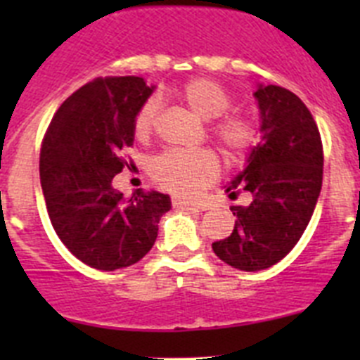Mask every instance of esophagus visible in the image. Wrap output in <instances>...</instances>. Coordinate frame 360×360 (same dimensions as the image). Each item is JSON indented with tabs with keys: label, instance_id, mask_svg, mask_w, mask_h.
<instances>
[{
	"label": "esophagus",
	"instance_id": "esophagus-1",
	"mask_svg": "<svg viewBox=\"0 0 360 360\" xmlns=\"http://www.w3.org/2000/svg\"><path fill=\"white\" fill-rule=\"evenodd\" d=\"M174 209H189V207H200L196 202H191V200H184V198H173L171 200Z\"/></svg>",
	"mask_w": 360,
	"mask_h": 360
}]
</instances>
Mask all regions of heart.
<instances>
[{"label": "heart", "mask_w": 360, "mask_h": 360, "mask_svg": "<svg viewBox=\"0 0 360 360\" xmlns=\"http://www.w3.org/2000/svg\"><path fill=\"white\" fill-rule=\"evenodd\" d=\"M187 106L205 120H212L211 133L229 160L245 157L259 142L256 120L241 111L225 113L231 108V95L219 82L196 77L180 91ZM160 115V101L149 97L133 117V133L144 141L153 133ZM218 174V160L211 151H165L151 164L153 180L174 195L191 196L212 182Z\"/></svg>", "instance_id": "b5f03b06"}]
</instances>
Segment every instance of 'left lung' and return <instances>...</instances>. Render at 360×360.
Returning <instances> with one entry per match:
<instances>
[{"instance_id":"left-lung-1","label":"left lung","mask_w":360,"mask_h":360,"mask_svg":"<svg viewBox=\"0 0 360 360\" xmlns=\"http://www.w3.org/2000/svg\"><path fill=\"white\" fill-rule=\"evenodd\" d=\"M262 142L249 165L227 186L231 198L249 193L250 203L232 205L231 236L212 243L216 256L245 272L269 269L287 256L310 221L323 186V142L310 110L290 90L259 86Z\"/></svg>"}]
</instances>
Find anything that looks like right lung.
I'll return each instance as SVG.
<instances>
[{
  "label": "right lung",
  "mask_w": 360,
  "mask_h": 360,
  "mask_svg": "<svg viewBox=\"0 0 360 360\" xmlns=\"http://www.w3.org/2000/svg\"><path fill=\"white\" fill-rule=\"evenodd\" d=\"M142 77H97L70 95L44 133L41 187L50 221L73 256L98 270L129 266L157 240L171 200L136 189L129 198L111 180L128 165L133 117L151 95Z\"/></svg>",
  "instance_id": "right-lung-1"
}]
</instances>
